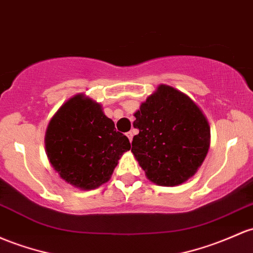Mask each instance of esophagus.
<instances>
[{"instance_id": "obj_1", "label": "esophagus", "mask_w": 253, "mask_h": 253, "mask_svg": "<svg viewBox=\"0 0 253 253\" xmlns=\"http://www.w3.org/2000/svg\"><path fill=\"white\" fill-rule=\"evenodd\" d=\"M126 135H127V138H128V139L132 141V139H133V132H131V131L127 132V133H126Z\"/></svg>"}]
</instances>
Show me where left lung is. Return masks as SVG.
Returning a JSON list of instances; mask_svg holds the SVG:
<instances>
[{"instance_id":"1","label":"left lung","mask_w":253,"mask_h":253,"mask_svg":"<svg viewBox=\"0 0 253 253\" xmlns=\"http://www.w3.org/2000/svg\"><path fill=\"white\" fill-rule=\"evenodd\" d=\"M132 152L150 181L176 186L196 174L210 146V126L203 112L181 91L157 90L134 113Z\"/></svg>"}]
</instances>
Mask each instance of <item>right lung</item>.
Segmentation results:
<instances>
[{"mask_svg": "<svg viewBox=\"0 0 253 253\" xmlns=\"http://www.w3.org/2000/svg\"><path fill=\"white\" fill-rule=\"evenodd\" d=\"M131 149L102 105L79 93L50 120L45 133L49 162L68 184L93 190L107 182L122 154Z\"/></svg>", "mask_w": 253, "mask_h": 253, "instance_id": "add662e5", "label": "right lung"}]
</instances>
